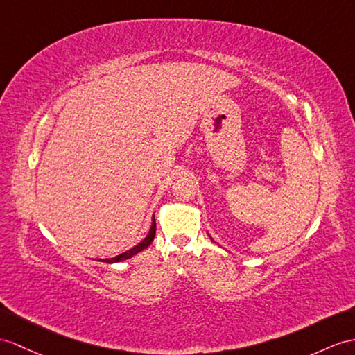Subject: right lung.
Masks as SVG:
<instances>
[{"mask_svg":"<svg viewBox=\"0 0 355 355\" xmlns=\"http://www.w3.org/2000/svg\"><path fill=\"white\" fill-rule=\"evenodd\" d=\"M155 232H157V223H155V217H153V220H152V227H150V230H149V233H148V236H146L140 244H137L134 248L128 250V252H125V253H122V254H119V256H116V257H112V259H102V262L114 263V262H120V261H125V259L132 257L134 254H137L138 252H141V250H144V248H148V247L152 244V241H153V238H155Z\"/></svg>","mask_w":355,"mask_h":355,"instance_id":"add662e5","label":"right lung"}]
</instances>
